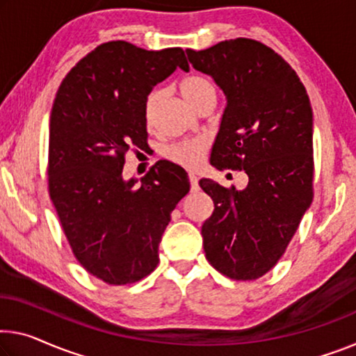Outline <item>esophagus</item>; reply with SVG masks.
<instances>
[{"instance_id":"1","label":"esophagus","mask_w":356,"mask_h":356,"mask_svg":"<svg viewBox=\"0 0 356 356\" xmlns=\"http://www.w3.org/2000/svg\"><path fill=\"white\" fill-rule=\"evenodd\" d=\"M189 183H191V191L195 193V191L199 189V178H197L194 173H189Z\"/></svg>"}]
</instances>
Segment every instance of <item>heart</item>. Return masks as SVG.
I'll list each match as a JSON object with an SVG mask.
<instances>
[{"label": "heart", "instance_id": "obj_1", "mask_svg": "<svg viewBox=\"0 0 356 356\" xmlns=\"http://www.w3.org/2000/svg\"><path fill=\"white\" fill-rule=\"evenodd\" d=\"M178 89L184 100L194 108L199 105V102L207 94L215 92V87H213L210 81L200 74L186 76L181 83L178 84ZM159 95H161L159 90H152L149 92V95H147L145 100L143 114H145V122L147 127H151L152 122H154V113H156V105H157V100H159ZM209 147H210L209 136L197 135V136H189V138L173 141V143L163 147L162 154L165 159L177 163V165L194 170V168L200 167V163L204 162Z\"/></svg>", "mask_w": 356, "mask_h": 356}]
</instances>
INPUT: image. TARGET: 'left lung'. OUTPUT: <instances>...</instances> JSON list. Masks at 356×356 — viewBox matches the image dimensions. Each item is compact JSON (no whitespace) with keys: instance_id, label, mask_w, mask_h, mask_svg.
Segmentation results:
<instances>
[{"instance_id":"left-lung-1","label":"left lung","mask_w":356,"mask_h":356,"mask_svg":"<svg viewBox=\"0 0 356 356\" xmlns=\"http://www.w3.org/2000/svg\"><path fill=\"white\" fill-rule=\"evenodd\" d=\"M186 54L227 98L210 163L248 175L243 191L199 181L215 204L202 226L205 258L232 280H256L285 253L314 199L307 90L285 58L250 38Z\"/></svg>"}]
</instances>
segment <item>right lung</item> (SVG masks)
<instances>
[{
	"mask_svg": "<svg viewBox=\"0 0 356 356\" xmlns=\"http://www.w3.org/2000/svg\"><path fill=\"white\" fill-rule=\"evenodd\" d=\"M181 47L146 51L103 42L65 76L49 124L47 188L74 258L108 285L145 278L175 207L189 193L188 173L159 161L141 184L125 181L129 151L147 145L145 100L177 68Z\"/></svg>",
	"mask_w": 356,
	"mask_h": 356,
	"instance_id": "obj_1",
	"label": "right lung"
}]
</instances>
